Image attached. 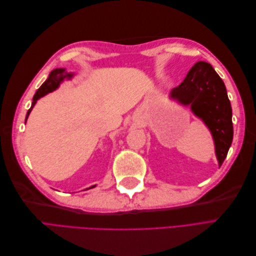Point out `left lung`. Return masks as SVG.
Instances as JSON below:
<instances>
[{
	"mask_svg": "<svg viewBox=\"0 0 256 256\" xmlns=\"http://www.w3.org/2000/svg\"><path fill=\"white\" fill-rule=\"evenodd\" d=\"M170 98L184 106L204 122L212 134L219 166L226 158L233 141L232 106L224 82L212 66L200 60L184 80L170 92Z\"/></svg>",
	"mask_w": 256,
	"mask_h": 256,
	"instance_id": "obj_1",
	"label": "left lung"
}]
</instances>
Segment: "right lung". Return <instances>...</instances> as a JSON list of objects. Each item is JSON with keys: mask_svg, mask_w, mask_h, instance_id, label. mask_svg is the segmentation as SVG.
Listing matches in <instances>:
<instances>
[{"mask_svg": "<svg viewBox=\"0 0 256 256\" xmlns=\"http://www.w3.org/2000/svg\"><path fill=\"white\" fill-rule=\"evenodd\" d=\"M74 72H66V68H56V69H53V70L49 74L48 79L42 84V86L37 90L36 94L34 95L32 106H30V110L26 113V122L28 120V118L30 111H32V109L34 108V106L36 104L38 99H40L42 97L49 94V92H52L53 90H58L60 88V85L62 82H63L64 80H72L74 78ZM95 187H96V184L92 186V187H90L88 189L95 188Z\"/></svg>", "mask_w": 256, "mask_h": 256, "instance_id": "obj_1", "label": "right lung"}]
</instances>
